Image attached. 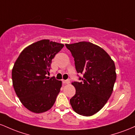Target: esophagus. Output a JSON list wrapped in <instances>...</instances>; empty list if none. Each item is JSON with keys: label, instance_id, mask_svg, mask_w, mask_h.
<instances>
[{"label": "esophagus", "instance_id": "34e87169", "mask_svg": "<svg viewBox=\"0 0 135 135\" xmlns=\"http://www.w3.org/2000/svg\"><path fill=\"white\" fill-rule=\"evenodd\" d=\"M69 82H70V81H69V80H62V83H63V84H69Z\"/></svg>", "mask_w": 135, "mask_h": 135}]
</instances>
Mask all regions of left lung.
Instances as JSON below:
<instances>
[{
  "instance_id": "1",
  "label": "left lung",
  "mask_w": 135,
  "mask_h": 135,
  "mask_svg": "<svg viewBox=\"0 0 135 135\" xmlns=\"http://www.w3.org/2000/svg\"><path fill=\"white\" fill-rule=\"evenodd\" d=\"M75 60L76 70L83 74L81 82L74 81L75 95L70 99L74 111L91 116L107 103L116 80L115 66L110 55L98 45L81 41L66 44Z\"/></svg>"
}]
</instances>
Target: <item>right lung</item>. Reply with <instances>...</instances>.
Returning a JSON list of instances; mask_svg holds the SVG:
<instances>
[{
	"label": "right lung",
	"mask_w": 135,
	"mask_h": 135,
	"mask_svg": "<svg viewBox=\"0 0 135 135\" xmlns=\"http://www.w3.org/2000/svg\"><path fill=\"white\" fill-rule=\"evenodd\" d=\"M63 44L43 39L32 43L20 53L12 69L13 85L20 101L34 113L48 111L55 103L62 81L50 74L51 60Z\"/></svg>",
	"instance_id": "add662e5"
}]
</instances>
